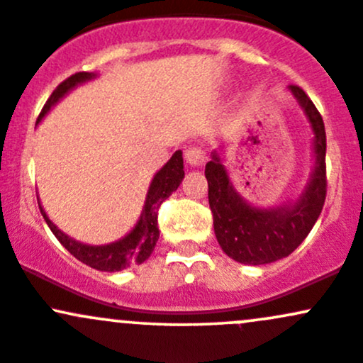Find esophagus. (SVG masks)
<instances>
[{
  "label": "esophagus",
  "instance_id": "obj_1",
  "mask_svg": "<svg viewBox=\"0 0 363 363\" xmlns=\"http://www.w3.org/2000/svg\"><path fill=\"white\" fill-rule=\"evenodd\" d=\"M185 159L192 167H201L206 162V152L201 147H190L185 152Z\"/></svg>",
  "mask_w": 363,
  "mask_h": 363
}]
</instances>
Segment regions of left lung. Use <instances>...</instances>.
Wrapping results in <instances>:
<instances>
[{
    "instance_id": "1",
    "label": "left lung",
    "mask_w": 363,
    "mask_h": 363,
    "mask_svg": "<svg viewBox=\"0 0 363 363\" xmlns=\"http://www.w3.org/2000/svg\"><path fill=\"white\" fill-rule=\"evenodd\" d=\"M313 131L311 169L301 196L279 208H256L237 192L223 159L216 150L206 164L209 208L220 247L232 259L244 264H267L289 256L313 228L327 194L325 128L320 112L299 86H289Z\"/></svg>"
}]
</instances>
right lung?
<instances>
[{
	"label": "right lung",
	"instance_id": "1",
	"mask_svg": "<svg viewBox=\"0 0 363 363\" xmlns=\"http://www.w3.org/2000/svg\"><path fill=\"white\" fill-rule=\"evenodd\" d=\"M95 77L96 74L93 72H77L74 74V76L67 77L64 83L58 84L55 91H53L52 96L48 99V102L43 107L40 118H38V123H40V121L52 111L53 105L60 102L71 89L76 88L77 84H83L89 79H95ZM183 177H185V171H183L182 150H177L171 155L169 161H167L166 164L154 174V178H152L149 192H147L145 197V204H143L142 214H140L133 230H131L128 235H124L123 239L104 245L83 244L79 242V240L69 237L67 233L62 232V230L50 220L48 214L45 213V209H43L40 202H38V204H40L43 218H45V221L48 223L53 235L60 240V244L71 252L74 258L83 261L84 264L95 268V270L119 272L131 267V264H140L145 259H149V256L155 247V242H157L159 239V208H161L162 202L180 186Z\"/></svg>",
	"mask_w": 363,
	"mask_h": 363
}]
</instances>
